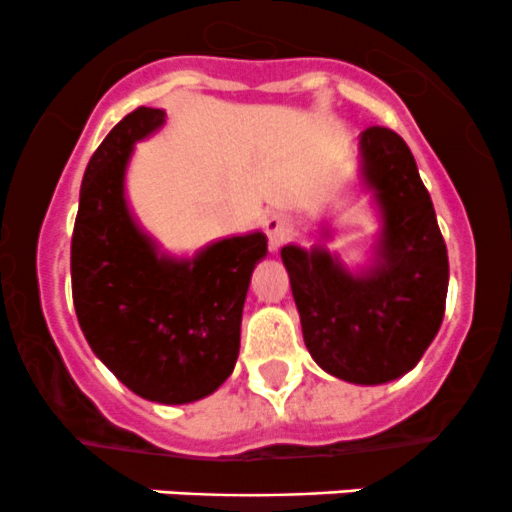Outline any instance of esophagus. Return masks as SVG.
Segmentation results:
<instances>
[{
  "mask_svg": "<svg viewBox=\"0 0 512 512\" xmlns=\"http://www.w3.org/2000/svg\"><path fill=\"white\" fill-rule=\"evenodd\" d=\"M289 232H292V227H289V220L285 215H270V218L265 220V235H267V245H270L272 252L280 250L282 245L289 240Z\"/></svg>",
  "mask_w": 512,
  "mask_h": 512,
  "instance_id": "34e87169",
  "label": "esophagus"
}]
</instances>
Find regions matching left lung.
Segmentation results:
<instances>
[{
    "mask_svg": "<svg viewBox=\"0 0 512 512\" xmlns=\"http://www.w3.org/2000/svg\"><path fill=\"white\" fill-rule=\"evenodd\" d=\"M359 151L381 218L374 265L354 275L324 245H285L282 262L312 359L337 379L374 386L414 369L438 334L448 252L404 138L371 126Z\"/></svg>",
    "mask_w": 512,
    "mask_h": 512,
    "instance_id": "1",
    "label": "left lung"
}]
</instances>
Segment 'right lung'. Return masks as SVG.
Returning <instances> with one entry per match:
<instances>
[{
	"instance_id": "add662e5",
	"label": "right lung",
	"mask_w": 512,
	"mask_h": 512,
	"mask_svg": "<svg viewBox=\"0 0 512 512\" xmlns=\"http://www.w3.org/2000/svg\"><path fill=\"white\" fill-rule=\"evenodd\" d=\"M163 123L160 108H136L86 165L71 289L86 342L118 381L156 404H190L235 369L242 307L267 237H225L195 257L158 250L133 220L123 180L133 146Z\"/></svg>"
}]
</instances>
